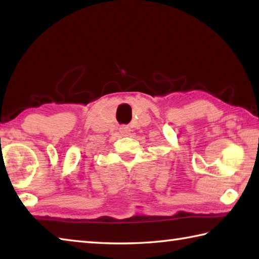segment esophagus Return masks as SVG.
<instances>
[{"label":"esophagus","instance_id":"1","mask_svg":"<svg viewBox=\"0 0 259 259\" xmlns=\"http://www.w3.org/2000/svg\"><path fill=\"white\" fill-rule=\"evenodd\" d=\"M129 131H130V129L128 128V126H125V125L121 126V128H120V133H121L122 135H128Z\"/></svg>","mask_w":259,"mask_h":259}]
</instances>
